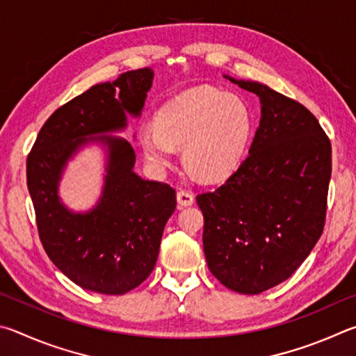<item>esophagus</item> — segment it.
<instances>
[{"instance_id": "esophagus-1", "label": "esophagus", "mask_w": 356, "mask_h": 356, "mask_svg": "<svg viewBox=\"0 0 356 356\" xmlns=\"http://www.w3.org/2000/svg\"><path fill=\"white\" fill-rule=\"evenodd\" d=\"M194 195L191 194V192L188 191H178L177 192V202L181 208H186V207H191L192 203H194Z\"/></svg>"}]
</instances>
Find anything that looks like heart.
Segmentation results:
<instances>
[{"label": "heart", "mask_w": 356, "mask_h": 356, "mask_svg": "<svg viewBox=\"0 0 356 356\" xmlns=\"http://www.w3.org/2000/svg\"><path fill=\"white\" fill-rule=\"evenodd\" d=\"M253 111L234 92L202 86L181 93L158 112V124L139 131L142 152L154 168H165L183 147L186 165L204 179L232 173L247 153Z\"/></svg>", "instance_id": "b5f03b06"}]
</instances>
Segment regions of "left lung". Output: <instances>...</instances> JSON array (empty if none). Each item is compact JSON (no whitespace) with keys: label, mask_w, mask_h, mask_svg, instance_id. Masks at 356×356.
<instances>
[{"label":"left lung","mask_w":356,"mask_h":356,"mask_svg":"<svg viewBox=\"0 0 356 356\" xmlns=\"http://www.w3.org/2000/svg\"><path fill=\"white\" fill-rule=\"evenodd\" d=\"M223 78L259 98L261 118L238 170L197 197L203 248L223 286L254 296L288 280L319 241L332 143L300 103L257 81Z\"/></svg>","instance_id":"1"}]
</instances>
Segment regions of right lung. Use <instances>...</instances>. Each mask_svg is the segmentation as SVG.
Wrapping results in <instances>:
<instances>
[{
	"instance_id": "right-lung-1",
	"label": "right lung",
	"mask_w": 356,
	"mask_h": 356,
	"mask_svg": "<svg viewBox=\"0 0 356 356\" xmlns=\"http://www.w3.org/2000/svg\"><path fill=\"white\" fill-rule=\"evenodd\" d=\"M153 78L147 67L92 86L48 118L28 156L43 248L67 278L98 294L122 296L152 273L177 208L170 186L139 177L133 145L114 136L140 117ZM89 146L104 153L102 192L92 209L74 211L61 200L60 183L67 164Z\"/></svg>"
}]
</instances>
